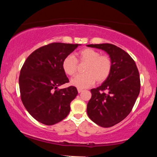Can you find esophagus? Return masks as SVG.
I'll use <instances>...</instances> for the list:
<instances>
[{
	"label": "esophagus",
	"mask_w": 157,
	"mask_h": 157,
	"mask_svg": "<svg viewBox=\"0 0 157 157\" xmlns=\"http://www.w3.org/2000/svg\"><path fill=\"white\" fill-rule=\"evenodd\" d=\"M77 91H78V93H81L82 91V89H77Z\"/></svg>",
	"instance_id": "1"
}]
</instances>
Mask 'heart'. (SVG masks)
I'll list each match as a JSON object with an SVG mask.
<instances>
[{"label": "heart", "instance_id": "heart-1", "mask_svg": "<svg viewBox=\"0 0 157 157\" xmlns=\"http://www.w3.org/2000/svg\"><path fill=\"white\" fill-rule=\"evenodd\" d=\"M86 63L83 74L78 75L71 80V84L78 89L90 87L96 81L101 83L107 80L112 69V60L107 55H100V52L91 48H86L73 55L66 56L62 63L63 69L66 75L74 76L77 70V61Z\"/></svg>", "mask_w": 157, "mask_h": 157}]
</instances>
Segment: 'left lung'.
<instances>
[{
  "instance_id": "1",
  "label": "left lung",
  "mask_w": 157,
  "mask_h": 157,
  "mask_svg": "<svg viewBox=\"0 0 157 157\" xmlns=\"http://www.w3.org/2000/svg\"><path fill=\"white\" fill-rule=\"evenodd\" d=\"M87 46L105 51L112 60V69L107 80L91 89L88 102L89 117L104 128L123 120L134 107L140 91V79L134 60L127 52L113 44H90Z\"/></svg>"
}]
</instances>
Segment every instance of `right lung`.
I'll return each instance as SVG.
<instances>
[{
  "instance_id": "add662e5",
  "label": "right lung",
  "mask_w": 157,
  "mask_h": 157,
  "mask_svg": "<svg viewBox=\"0 0 157 157\" xmlns=\"http://www.w3.org/2000/svg\"><path fill=\"white\" fill-rule=\"evenodd\" d=\"M80 44L52 43L37 48L27 57L19 77L23 105L36 120L46 125L60 122L77 97L75 86L57 89L68 82L62 63Z\"/></svg>"
}]
</instances>
